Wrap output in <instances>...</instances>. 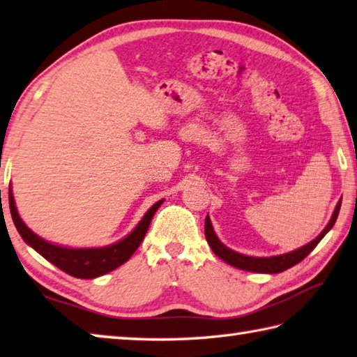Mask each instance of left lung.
<instances>
[{
    "label": "left lung",
    "mask_w": 357,
    "mask_h": 357,
    "mask_svg": "<svg viewBox=\"0 0 357 357\" xmlns=\"http://www.w3.org/2000/svg\"><path fill=\"white\" fill-rule=\"evenodd\" d=\"M340 204H342V199H339V203H337V206H335L331 220H329L326 228L320 232L319 237H315L312 242H309L307 245L301 246V248L286 252V255L271 256V257H252V256L241 255V252H237V251H232L231 248L225 246L222 242L218 241V237L215 236V231H213V228H212L209 215L206 217V222H204L206 241L211 245L212 251L215 252L220 259H223L226 264L232 265V267L246 270V271H255V273H281V271L294 267V265H296L298 262H301L303 259L306 257L317 245H319L321 238L326 236V232L334 226L337 215H339Z\"/></svg>",
    "instance_id": "1"
}]
</instances>
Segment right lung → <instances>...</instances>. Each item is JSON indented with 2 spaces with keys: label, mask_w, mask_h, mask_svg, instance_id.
Returning a JSON list of instances; mask_svg holds the SVG:
<instances>
[{
  "label": "right lung",
  "mask_w": 357,
  "mask_h": 357,
  "mask_svg": "<svg viewBox=\"0 0 357 357\" xmlns=\"http://www.w3.org/2000/svg\"><path fill=\"white\" fill-rule=\"evenodd\" d=\"M162 203H164V199H160L156 204H153L150 207V211H148L144 218L140 220V223L135 226V229L131 234L121 238L120 242L109 246H102V248H67V246L54 245L43 241L42 237L34 234V232L23 223V220L17 212L12 189H9L10 215L23 241L29 246H32V248H34L38 255H42L47 261L56 265L57 268H61L62 271H66V273L75 278H81V280H93V278L102 276L109 273V271L119 268L121 264L129 261V257L134 255L142 241L145 238L154 212L159 209V206Z\"/></svg>",
  "instance_id": "right-lung-1"
}]
</instances>
